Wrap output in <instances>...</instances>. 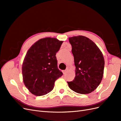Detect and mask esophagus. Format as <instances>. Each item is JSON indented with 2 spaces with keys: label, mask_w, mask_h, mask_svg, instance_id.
Segmentation results:
<instances>
[{
  "label": "esophagus",
  "mask_w": 121,
  "mask_h": 121,
  "mask_svg": "<svg viewBox=\"0 0 121 121\" xmlns=\"http://www.w3.org/2000/svg\"><path fill=\"white\" fill-rule=\"evenodd\" d=\"M67 72V69H66V70H63V74L64 75H65V74L66 73V72Z\"/></svg>",
  "instance_id": "1"
}]
</instances>
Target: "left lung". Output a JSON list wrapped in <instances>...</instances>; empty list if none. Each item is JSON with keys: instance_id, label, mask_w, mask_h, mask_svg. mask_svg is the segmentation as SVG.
<instances>
[{"instance_id": "left-lung-1", "label": "left lung", "mask_w": 121, "mask_h": 121, "mask_svg": "<svg viewBox=\"0 0 121 121\" xmlns=\"http://www.w3.org/2000/svg\"><path fill=\"white\" fill-rule=\"evenodd\" d=\"M76 66V76L67 82L72 91L88 94L98 87L103 78L105 61L100 49L92 40L85 36L69 38Z\"/></svg>"}]
</instances>
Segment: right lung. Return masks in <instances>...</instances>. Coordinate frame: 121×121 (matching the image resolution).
Instances as JSON below:
<instances>
[{
  "label": "right lung",
  "instance_id": "1",
  "mask_svg": "<svg viewBox=\"0 0 121 121\" xmlns=\"http://www.w3.org/2000/svg\"><path fill=\"white\" fill-rule=\"evenodd\" d=\"M62 43L48 37L36 42L27 52L22 66V77L24 85L32 94L40 96L51 92L56 80L62 76L56 57Z\"/></svg>",
  "mask_w": 121,
  "mask_h": 121
}]
</instances>
